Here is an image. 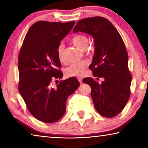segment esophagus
Wrapping results in <instances>:
<instances>
[{
	"instance_id": "34e87169",
	"label": "esophagus",
	"mask_w": 148,
	"mask_h": 148,
	"mask_svg": "<svg viewBox=\"0 0 148 148\" xmlns=\"http://www.w3.org/2000/svg\"><path fill=\"white\" fill-rule=\"evenodd\" d=\"M78 80H79V83L80 84H82V78H81V77H79L78 78Z\"/></svg>"
}]
</instances>
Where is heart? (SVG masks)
<instances>
[{
	"mask_svg": "<svg viewBox=\"0 0 148 148\" xmlns=\"http://www.w3.org/2000/svg\"><path fill=\"white\" fill-rule=\"evenodd\" d=\"M88 38L82 34L75 36L71 39V42L75 46L81 50H86L88 44ZM57 56L60 61L64 60V45L60 44L57 48ZM87 63L85 61H79L71 64L64 70V74L68 77H81L86 72Z\"/></svg>",
	"mask_w": 148,
	"mask_h": 148,
	"instance_id": "heart-1",
	"label": "heart"
}]
</instances>
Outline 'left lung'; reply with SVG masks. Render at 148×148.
Here are the masks:
<instances>
[{
  "label": "left lung",
  "mask_w": 148,
  "mask_h": 148,
  "mask_svg": "<svg viewBox=\"0 0 148 148\" xmlns=\"http://www.w3.org/2000/svg\"><path fill=\"white\" fill-rule=\"evenodd\" d=\"M92 36L94 54L89 68L97 79L86 77L83 82L91 87V96L99 114L112 118L123 110L130 96L131 75L128 68V54L124 42L114 26L106 18H86L77 23L73 32Z\"/></svg>",
  "instance_id": "1"
}]
</instances>
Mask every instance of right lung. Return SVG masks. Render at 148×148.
Here are the masks:
<instances>
[{
	"label": "right lung",
	"mask_w": 148,
	"mask_h": 148,
	"mask_svg": "<svg viewBox=\"0 0 148 148\" xmlns=\"http://www.w3.org/2000/svg\"><path fill=\"white\" fill-rule=\"evenodd\" d=\"M75 21L66 23L40 21L26 34L18 60L19 92L28 110L43 123L60 120L66 110V102L79 86L74 77L60 81L56 88L53 79L62 78L57 56L60 42L73 27Z\"/></svg>",
	"instance_id": "obj_1"
}]
</instances>
